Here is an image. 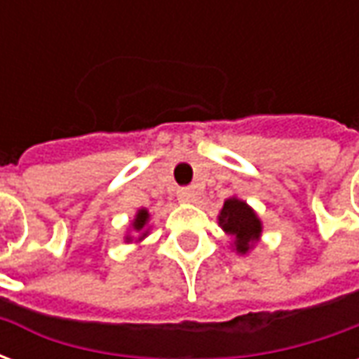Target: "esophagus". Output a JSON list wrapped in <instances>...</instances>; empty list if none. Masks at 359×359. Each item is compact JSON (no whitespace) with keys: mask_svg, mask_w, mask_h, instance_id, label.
Wrapping results in <instances>:
<instances>
[{"mask_svg":"<svg viewBox=\"0 0 359 359\" xmlns=\"http://www.w3.org/2000/svg\"><path fill=\"white\" fill-rule=\"evenodd\" d=\"M192 196H194L192 188L182 187V188H179V190H177V198H179L180 202H190V200H192Z\"/></svg>","mask_w":359,"mask_h":359,"instance_id":"1","label":"esophagus"}]
</instances>
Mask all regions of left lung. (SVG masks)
I'll use <instances>...</instances> for the list:
<instances>
[{
  "instance_id": "1",
  "label": "left lung",
  "mask_w": 359,
  "mask_h": 359,
  "mask_svg": "<svg viewBox=\"0 0 359 359\" xmlns=\"http://www.w3.org/2000/svg\"><path fill=\"white\" fill-rule=\"evenodd\" d=\"M219 223L226 233L234 236V246L241 254H246L262 233V223L256 213L236 198L226 200L219 215Z\"/></svg>"
}]
</instances>
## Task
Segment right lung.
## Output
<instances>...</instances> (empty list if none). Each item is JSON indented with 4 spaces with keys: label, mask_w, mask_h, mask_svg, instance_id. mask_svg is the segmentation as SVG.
Returning a JSON list of instances; mask_svg holds the SVG:
<instances>
[{
    "label": "right lung",
    "mask_w": 359,
    "mask_h": 359,
    "mask_svg": "<svg viewBox=\"0 0 359 359\" xmlns=\"http://www.w3.org/2000/svg\"><path fill=\"white\" fill-rule=\"evenodd\" d=\"M146 221H148V211L140 210L138 211V215H136V219H134L133 226L138 231V233H140L142 229H144V225H146ZM142 236H146V233L142 234Z\"/></svg>",
    "instance_id": "add662e5"
}]
</instances>
